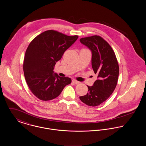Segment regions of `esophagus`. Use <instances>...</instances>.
Instances as JSON below:
<instances>
[{
    "mask_svg": "<svg viewBox=\"0 0 146 146\" xmlns=\"http://www.w3.org/2000/svg\"><path fill=\"white\" fill-rule=\"evenodd\" d=\"M72 82L73 83H74V84H78L80 82H78V81H77V80H72Z\"/></svg>",
    "mask_w": 146,
    "mask_h": 146,
    "instance_id": "1",
    "label": "esophagus"
}]
</instances>
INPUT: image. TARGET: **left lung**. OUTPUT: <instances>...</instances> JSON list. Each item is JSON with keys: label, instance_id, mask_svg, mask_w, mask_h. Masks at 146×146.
Segmentation results:
<instances>
[{"label": "left lung", "instance_id": "8db88e82", "mask_svg": "<svg viewBox=\"0 0 146 146\" xmlns=\"http://www.w3.org/2000/svg\"><path fill=\"white\" fill-rule=\"evenodd\" d=\"M80 42L92 52V66L97 79L92 86H87L88 93L79 98L89 106H97L110 97L117 86L118 63L112 47L100 36L82 38Z\"/></svg>", "mask_w": 146, "mask_h": 146}]
</instances>
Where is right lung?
<instances>
[{"label": "right lung", "instance_id": "add662e5", "mask_svg": "<svg viewBox=\"0 0 146 146\" xmlns=\"http://www.w3.org/2000/svg\"><path fill=\"white\" fill-rule=\"evenodd\" d=\"M78 38L49 30L36 36L28 45L23 63L24 74L29 89L38 99L53 100L70 84L71 79L59 77L53 69Z\"/></svg>", "mask_w": 146, "mask_h": 146}]
</instances>
